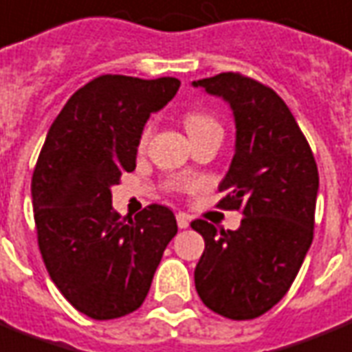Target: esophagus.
Listing matches in <instances>:
<instances>
[{
	"mask_svg": "<svg viewBox=\"0 0 352 352\" xmlns=\"http://www.w3.org/2000/svg\"><path fill=\"white\" fill-rule=\"evenodd\" d=\"M177 225H179V229H186L188 225H190V218H188L186 214L179 212V214H177Z\"/></svg>",
	"mask_w": 352,
	"mask_h": 352,
	"instance_id": "esophagus-1",
	"label": "esophagus"
}]
</instances>
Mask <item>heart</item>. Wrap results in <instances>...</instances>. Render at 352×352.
<instances>
[{"label": "heart", "instance_id": "obj_1", "mask_svg": "<svg viewBox=\"0 0 352 352\" xmlns=\"http://www.w3.org/2000/svg\"><path fill=\"white\" fill-rule=\"evenodd\" d=\"M184 127H186V133L190 134L192 140L199 138V136H203L206 133H214V131H221L223 133L221 123L212 116V114H206V112H188L186 116H184ZM149 136H151V123H147L144 131H142L140 142H138L140 149H144L147 146Z\"/></svg>", "mask_w": 352, "mask_h": 352}]
</instances>
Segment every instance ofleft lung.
I'll list each match as a JSON object with an SVG mask.
<instances>
[{"instance_id": "obj_1", "label": "left lung", "mask_w": 352, "mask_h": 352, "mask_svg": "<svg viewBox=\"0 0 352 352\" xmlns=\"http://www.w3.org/2000/svg\"><path fill=\"white\" fill-rule=\"evenodd\" d=\"M192 85L232 109L236 151L219 182L225 197L218 206L243 214L236 230L192 221L205 238L195 289L212 312L236 321L254 319L286 295L312 245L318 166L275 90L234 72Z\"/></svg>"}]
</instances>
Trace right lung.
Returning <instances> with one entry per match:
<instances>
[{"instance_id": "obj_1", "label": "right lung", "mask_w": 352, "mask_h": 352, "mask_svg": "<svg viewBox=\"0 0 352 352\" xmlns=\"http://www.w3.org/2000/svg\"><path fill=\"white\" fill-rule=\"evenodd\" d=\"M179 87L175 77L99 75L68 99L45 136L31 181L38 248L58 292L88 318L140 308L177 234L168 206L122 218L111 188L136 168L144 125Z\"/></svg>"}]
</instances>
